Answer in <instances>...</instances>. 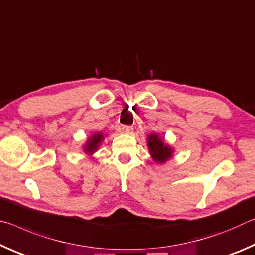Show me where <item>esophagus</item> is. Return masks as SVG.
<instances>
[{
	"label": "esophagus",
	"instance_id": "34e87169",
	"mask_svg": "<svg viewBox=\"0 0 255 255\" xmlns=\"http://www.w3.org/2000/svg\"><path fill=\"white\" fill-rule=\"evenodd\" d=\"M131 131H132L131 126H123L122 127V132H124V133H130Z\"/></svg>",
	"mask_w": 255,
	"mask_h": 255
}]
</instances>
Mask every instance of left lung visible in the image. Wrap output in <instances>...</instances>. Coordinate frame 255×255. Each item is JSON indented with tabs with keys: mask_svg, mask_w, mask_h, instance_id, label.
I'll use <instances>...</instances> for the list:
<instances>
[{
	"mask_svg": "<svg viewBox=\"0 0 255 255\" xmlns=\"http://www.w3.org/2000/svg\"><path fill=\"white\" fill-rule=\"evenodd\" d=\"M147 147L150 156L157 164L167 162L174 154V148L156 132H150L147 135Z\"/></svg>",
	"mask_w": 255,
	"mask_h": 255,
	"instance_id": "1",
	"label": "left lung"
}]
</instances>
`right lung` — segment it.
<instances>
[{"instance_id": "obj_1", "label": "right lung", "mask_w": 255, "mask_h": 255, "mask_svg": "<svg viewBox=\"0 0 255 255\" xmlns=\"http://www.w3.org/2000/svg\"><path fill=\"white\" fill-rule=\"evenodd\" d=\"M106 137H107V135H105V133L101 131L92 133V135L90 136L88 139H86L83 146H82V148H83V152L85 153L86 156L92 157L93 154L96 153L99 149V147L102 145L103 140H105Z\"/></svg>"}]
</instances>
